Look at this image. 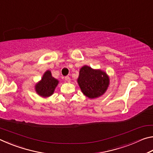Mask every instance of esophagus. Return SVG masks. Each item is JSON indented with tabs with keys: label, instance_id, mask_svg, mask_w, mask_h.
Instances as JSON below:
<instances>
[{
	"label": "esophagus",
	"instance_id": "obj_1",
	"mask_svg": "<svg viewBox=\"0 0 153 153\" xmlns=\"http://www.w3.org/2000/svg\"><path fill=\"white\" fill-rule=\"evenodd\" d=\"M65 79L66 80L67 82H69L71 81V79H70V77H69V76H66V77H65Z\"/></svg>",
	"mask_w": 153,
	"mask_h": 153
}]
</instances>
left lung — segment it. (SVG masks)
I'll use <instances>...</instances> for the list:
<instances>
[{
    "mask_svg": "<svg viewBox=\"0 0 153 153\" xmlns=\"http://www.w3.org/2000/svg\"><path fill=\"white\" fill-rule=\"evenodd\" d=\"M77 82L83 94L90 99H94L106 92L109 86L110 79L107 74L101 69L84 65L79 69Z\"/></svg>",
    "mask_w": 153,
    "mask_h": 153,
    "instance_id": "8db88e82",
    "label": "left lung"
}]
</instances>
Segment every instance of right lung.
Wrapping results in <instances>:
<instances>
[{
    "label": "right lung",
    "mask_w": 153,
    "mask_h": 153,
    "mask_svg": "<svg viewBox=\"0 0 153 153\" xmlns=\"http://www.w3.org/2000/svg\"><path fill=\"white\" fill-rule=\"evenodd\" d=\"M59 81L53 77L50 70H47L43 74L42 78L35 85V90L41 97L47 98L53 94Z\"/></svg>",
    "instance_id": "right-lung-1"
}]
</instances>
